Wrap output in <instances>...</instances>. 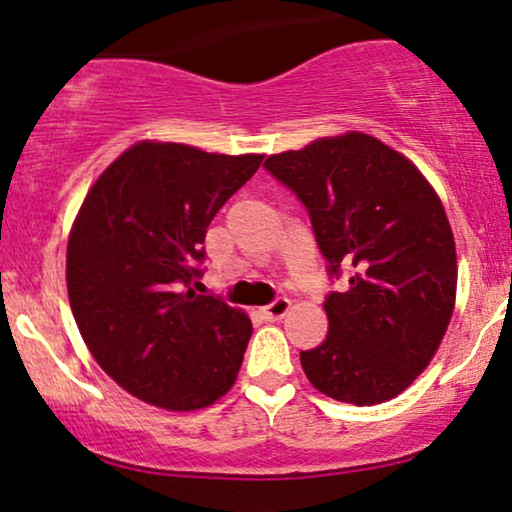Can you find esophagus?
Segmentation results:
<instances>
[{
    "mask_svg": "<svg viewBox=\"0 0 512 512\" xmlns=\"http://www.w3.org/2000/svg\"><path fill=\"white\" fill-rule=\"evenodd\" d=\"M289 310H291L289 298H276L274 303L264 305L260 313L264 315V320H281V317L289 313Z\"/></svg>",
    "mask_w": 512,
    "mask_h": 512,
    "instance_id": "1",
    "label": "esophagus"
}]
</instances>
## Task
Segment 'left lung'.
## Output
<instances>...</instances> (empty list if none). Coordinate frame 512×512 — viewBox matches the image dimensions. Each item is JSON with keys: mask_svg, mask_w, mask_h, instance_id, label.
Returning a JSON list of instances; mask_svg holds the SVG:
<instances>
[{"mask_svg": "<svg viewBox=\"0 0 512 512\" xmlns=\"http://www.w3.org/2000/svg\"><path fill=\"white\" fill-rule=\"evenodd\" d=\"M308 207L315 240L349 289L330 293L325 342L301 351L322 395L370 407L397 397L436 356L455 310V238L438 192L399 151L363 132L264 161Z\"/></svg>", "mask_w": 512, "mask_h": 512, "instance_id": "1", "label": "left lung"}]
</instances>
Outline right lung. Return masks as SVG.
Masks as SVG:
<instances>
[{
    "label": "right lung",
    "mask_w": 512,
    "mask_h": 512,
    "mask_svg": "<svg viewBox=\"0 0 512 512\" xmlns=\"http://www.w3.org/2000/svg\"><path fill=\"white\" fill-rule=\"evenodd\" d=\"M262 154L144 139L98 175L72 223L67 293L81 337L129 395L195 411L231 390L248 349L243 310L187 289L207 226Z\"/></svg>",
    "instance_id": "right-lung-1"
}]
</instances>
